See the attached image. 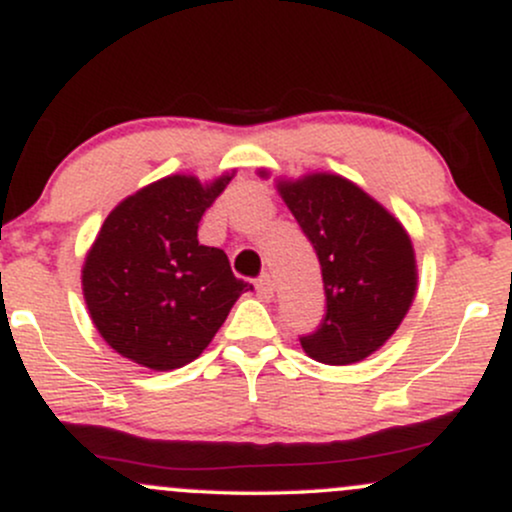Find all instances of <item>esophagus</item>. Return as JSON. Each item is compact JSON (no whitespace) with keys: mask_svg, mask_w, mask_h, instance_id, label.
Returning a JSON list of instances; mask_svg holds the SVG:
<instances>
[{"mask_svg":"<svg viewBox=\"0 0 512 512\" xmlns=\"http://www.w3.org/2000/svg\"><path fill=\"white\" fill-rule=\"evenodd\" d=\"M257 296H260L262 301H272V296H274V281L269 279V276H262V279L257 281Z\"/></svg>","mask_w":512,"mask_h":512,"instance_id":"1","label":"esophagus"}]
</instances>
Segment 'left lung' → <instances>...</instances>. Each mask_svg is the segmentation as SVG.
Returning a JSON list of instances; mask_svg holds the SVG:
<instances>
[{"label": "left lung", "instance_id": "obj_1", "mask_svg": "<svg viewBox=\"0 0 512 512\" xmlns=\"http://www.w3.org/2000/svg\"><path fill=\"white\" fill-rule=\"evenodd\" d=\"M267 180L269 170H257ZM276 192L317 252L327 313L303 351L327 366L363 361L397 332L419 286L402 221L349 178L327 170L274 178Z\"/></svg>", "mask_w": 512, "mask_h": 512}]
</instances>
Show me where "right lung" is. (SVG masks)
Listing matches in <instances>:
<instances>
[{
  "label": "right lung",
  "mask_w": 512,
  "mask_h": 512,
  "mask_svg": "<svg viewBox=\"0 0 512 512\" xmlns=\"http://www.w3.org/2000/svg\"><path fill=\"white\" fill-rule=\"evenodd\" d=\"M236 170L214 180L175 173L122 199L81 267L88 317L137 366L175 370L202 354L240 293L226 252L199 245L202 214Z\"/></svg>",
  "instance_id": "add662e5"
}]
</instances>
